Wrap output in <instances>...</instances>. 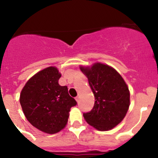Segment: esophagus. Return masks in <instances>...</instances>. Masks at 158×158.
<instances>
[{
  "label": "esophagus",
  "instance_id": "1",
  "mask_svg": "<svg viewBox=\"0 0 158 158\" xmlns=\"http://www.w3.org/2000/svg\"><path fill=\"white\" fill-rule=\"evenodd\" d=\"M75 99H76V101H77V102H79V96H78V97H76Z\"/></svg>",
  "mask_w": 158,
  "mask_h": 158
}]
</instances>
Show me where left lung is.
Segmentation results:
<instances>
[{
  "mask_svg": "<svg viewBox=\"0 0 158 158\" xmlns=\"http://www.w3.org/2000/svg\"><path fill=\"white\" fill-rule=\"evenodd\" d=\"M94 93L93 109L83 114L87 123L98 131H109L120 123L130 106V91L122 76L101 62L79 66Z\"/></svg>",
  "mask_w": 158,
  "mask_h": 158,
  "instance_id": "left-lung-1",
  "label": "left lung"
}]
</instances>
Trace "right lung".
<instances>
[{
    "mask_svg": "<svg viewBox=\"0 0 158 158\" xmlns=\"http://www.w3.org/2000/svg\"><path fill=\"white\" fill-rule=\"evenodd\" d=\"M59 69L50 66L43 69L27 81L20 94L24 116L37 129L53 135L65 128L69 112L77 102L61 86Z\"/></svg>",
    "mask_w": 158,
    "mask_h": 158,
    "instance_id": "right-lung-1",
    "label": "right lung"
}]
</instances>
